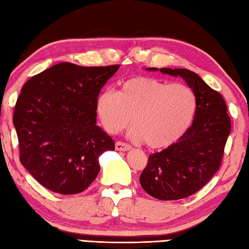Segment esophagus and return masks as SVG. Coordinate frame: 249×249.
Masks as SVG:
<instances>
[{
    "mask_svg": "<svg viewBox=\"0 0 249 249\" xmlns=\"http://www.w3.org/2000/svg\"><path fill=\"white\" fill-rule=\"evenodd\" d=\"M115 147L117 151H120V152H125V151L131 150V146H130L129 144H127V143H124V142H120V141L116 142Z\"/></svg>",
    "mask_w": 249,
    "mask_h": 249,
    "instance_id": "esophagus-1",
    "label": "esophagus"
}]
</instances>
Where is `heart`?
<instances>
[{
    "label": "heart",
    "mask_w": 249,
    "mask_h": 249,
    "mask_svg": "<svg viewBox=\"0 0 249 249\" xmlns=\"http://www.w3.org/2000/svg\"><path fill=\"white\" fill-rule=\"evenodd\" d=\"M96 110L107 132H120L132 120V138L144 141L150 149L162 150L188 131L197 110V97L185 84L134 76L122 83L118 93L99 94Z\"/></svg>",
    "instance_id": "b5f03b06"
}]
</instances>
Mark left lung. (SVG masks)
<instances>
[{"label":"left lung","instance_id":"obj_1","mask_svg":"<svg viewBox=\"0 0 249 249\" xmlns=\"http://www.w3.org/2000/svg\"><path fill=\"white\" fill-rule=\"evenodd\" d=\"M185 80L197 97L193 124L179 141L149 156L140 176L142 188L160 200L187 198L200 190L220 167L231 132L223 97L187 69L147 68Z\"/></svg>","mask_w":249,"mask_h":249}]
</instances>
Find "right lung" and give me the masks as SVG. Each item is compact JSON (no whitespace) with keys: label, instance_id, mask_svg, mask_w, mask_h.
Listing matches in <instances>:
<instances>
[{"label":"right lung","instance_id":"right-lung-1","mask_svg":"<svg viewBox=\"0 0 249 249\" xmlns=\"http://www.w3.org/2000/svg\"><path fill=\"white\" fill-rule=\"evenodd\" d=\"M119 67L63 62L21 87L13 117L19 160L47 189L82 193L98 175L99 156L115 151L112 139L96 124V100Z\"/></svg>","mask_w":249,"mask_h":249}]
</instances>
